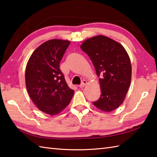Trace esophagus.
<instances>
[{
  "label": "esophagus",
  "instance_id": "1",
  "mask_svg": "<svg viewBox=\"0 0 157 157\" xmlns=\"http://www.w3.org/2000/svg\"><path fill=\"white\" fill-rule=\"evenodd\" d=\"M86 84H87V81H85V80H83L82 82H81V84L79 85V87H80V88L84 87L86 85Z\"/></svg>",
  "mask_w": 157,
  "mask_h": 157
}]
</instances>
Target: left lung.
<instances>
[{
    "label": "left lung",
    "instance_id": "obj_1",
    "mask_svg": "<svg viewBox=\"0 0 157 157\" xmlns=\"http://www.w3.org/2000/svg\"><path fill=\"white\" fill-rule=\"evenodd\" d=\"M81 49L89 56L99 76L101 94L93 102L99 110L111 112L123 103L132 79L129 55L122 44L98 35L85 40Z\"/></svg>",
    "mask_w": 157,
    "mask_h": 157
}]
</instances>
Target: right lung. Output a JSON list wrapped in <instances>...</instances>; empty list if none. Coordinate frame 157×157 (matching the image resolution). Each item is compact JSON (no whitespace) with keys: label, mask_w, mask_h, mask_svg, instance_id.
Returning <instances> with one entry per match:
<instances>
[{"label":"right lung","mask_w":157,"mask_h":157,"mask_svg":"<svg viewBox=\"0 0 157 157\" xmlns=\"http://www.w3.org/2000/svg\"><path fill=\"white\" fill-rule=\"evenodd\" d=\"M70 41L47 40L35 49L25 68V85L34 104L40 111L53 116L67 107L74 95L59 69Z\"/></svg>","instance_id":"1"}]
</instances>
